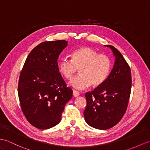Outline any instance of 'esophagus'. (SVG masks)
I'll use <instances>...</instances> for the list:
<instances>
[{"mask_svg": "<svg viewBox=\"0 0 150 150\" xmlns=\"http://www.w3.org/2000/svg\"><path fill=\"white\" fill-rule=\"evenodd\" d=\"M79 96V93L78 92H77V91H75V90L73 91V96H74V97H77Z\"/></svg>", "mask_w": 150, "mask_h": 150, "instance_id": "34e87169", "label": "esophagus"}]
</instances>
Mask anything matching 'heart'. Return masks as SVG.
I'll use <instances>...</instances> for the list:
<instances>
[{"instance_id":"heart-1","label":"heart","mask_w":150,"mask_h":150,"mask_svg":"<svg viewBox=\"0 0 150 150\" xmlns=\"http://www.w3.org/2000/svg\"><path fill=\"white\" fill-rule=\"evenodd\" d=\"M58 71L65 78L71 79L79 69L81 74L74 76L70 85L77 90H84L92 85L99 86L107 79L112 68L108 56L98 54L90 47H81L72 53V58H61L58 63Z\"/></svg>"}]
</instances>
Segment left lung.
I'll use <instances>...</instances> for the list:
<instances>
[{
	"label": "left lung",
	"instance_id": "8db88e82",
	"mask_svg": "<svg viewBox=\"0 0 150 150\" xmlns=\"http://www.w3.org/2000/svg\"><path fill=\"white\" fill-rule=\"evenodd\" d=\"M110 48L115 57L114 66L105 81L91 92H86L85 122L95 129L107 130L117 124L127 110L132 77L129 65L119 51Z\"/></svg>",
	"mask_w": 150,
	"mask_h": 150
}]
</instances>
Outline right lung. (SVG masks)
I'll list each match as a JSON object with an SVG mask.
<instances>
[{
	"label": "right lung",
	"instance_id": "right-lung-1",
	"mask_svg": "<svg viewBox=\"0 0 150 150\" xmlns=\"http://www.w3.org/2000/svg\"><path fill=\"white\" fill-rule=\"evenodd\" d=\"M67 42L58 40L39 44L29 53L21 71L18 92L21 110L38 129H48L59 123L65 104L72 97L57 63Z\"/></svg>",
	"mask_w": 150,
	"mask_h": 150
}]
</instances>
